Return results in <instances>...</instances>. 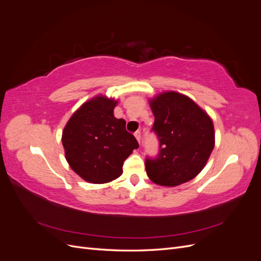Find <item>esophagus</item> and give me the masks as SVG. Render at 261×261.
<instances>
[{"mask_svg": "<svg viewBox=\"0 0 261 261\" xmlns=\"http://www.w3.org/2000/svg\"><path fill=\"white\" fill-rule=\"evenodd\" d=\"M134 135H135V137H136V139H137V141L138 143L140 144V139H141V135H140V132L139 130H137L135 134H134Z\"/></svg>", "mask_w": 261, "mask_h": 261, "instance_id": "esophagus-1", "label": "esophagus"}]
</instances>
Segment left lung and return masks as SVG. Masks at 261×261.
<instances>
[{
  "label": "left lung",
  "instance_id": "8db88e82",
  "mask_svg": "<svg viewBox=\"0 0 261 261\" xmlns=\"http://www.w3.org/2000/svg\"><path fill=\"white\" fill-rule=\"evenodd\" d=\"M159 139V153L146 158V172L153 183L177 186L204 168L215 147L210 116L184 94L167 91L150 100Z\"/></svg>",
  "mask_w": 261,
  "mask_h": 261
}]
</instances>
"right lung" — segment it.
Wrapping results in <instances>:
<instances>
[{"mask_svg":"<svg viewBox=\"0 0 261 261\" xmlns=\"http://www.w3.org/2000/svg\"><path fill=\"white\" fill-rule=\"evenodd\" d=\"M116 103L102 96L85 102L63 130L69 167L89 183L103 184L120 177L124 161L139 147L126 130V122L114 116Z\"/></svg>","mask_w":261,"mask_h":261,"instance_id":"right-lung-1","label":"right lung"}]
</instances>
